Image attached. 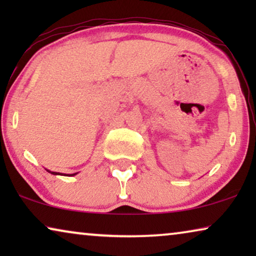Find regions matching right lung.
<instances>
[{"label":"right lung","instance_id":"obj_1","mask_svg":"<svg viewBox=\"0 0 256 256\" xmlns=\"http://www.w3.org/2000/svg\"><path fill=\"white\" fill-rule=\"evenodd\" d=\"M46 171H48V172L50 174H62L60 172H54V171H50V170H46ZM78 172H76V174H66V176H74V174H76Z\"/></svg>","mask_w":256,"mask_h":256}]
</instances>
